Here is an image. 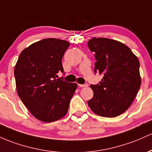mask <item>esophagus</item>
Listing matches in <instances>:
<instances>
[{
    "instance_id": "1",
    "label": "esophagus",
    "mask_w": 152,
    "mask_h": 152,
    "mask_svg": "<svg viewBox=\"0 0 152 152\" xmlns=\"http://www.w3.org/2000/svg\"><path fill=\"white\" fill-rule=\"evenodd\" d=\"M89 86V84H79V86L80 87H86V86Z\"/></svg>"
}]
</instances>
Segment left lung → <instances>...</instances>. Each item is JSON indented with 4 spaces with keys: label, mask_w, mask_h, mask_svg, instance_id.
Wrapping results in <instances>:
<instances>
[{
    "label": "left lung",
    "mask_w": 152,
    "mask_h": 152,
    "mask_svg": "<svg viewBox=\"0 0 152 152\" xmlns=\"http://www.w3.org/2000/svg\"><path fill=\"white\" fill-rule=\"evenodd\" d=\"M88 47L95 53V73L103 75L99 84L90 86L94 96L89 107L99 116L120 115L131 105L141 86L139 61L128 46L115 39L93 37Z\"/></svg>",
    "instance_id": "left-lung-1"
}]
</instances>
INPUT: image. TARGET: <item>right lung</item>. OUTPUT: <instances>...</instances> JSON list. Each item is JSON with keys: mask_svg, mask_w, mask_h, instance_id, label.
<instances>
[{"mask_svg": "<svg viewBox=\"0 0 152 152\" xmlns=\"http://www.w3.org/2000/svg\"><path fill=\"white\" fill-rule=\"evenodd\" d=\"M70 43L47 38L33 43L20 53L14 68L16 91L30 113L39 121L51 123L68 110L76 83L56 79L63 72L62 58Z\"/></svg>", "mask_w": 152, "mask_h": 152, "instance_id": "1", "label": "right lung"}]
</instances>
